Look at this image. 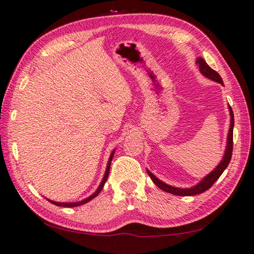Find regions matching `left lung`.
<instances>
[{
  "label": "left lung",
  "mask_w": 254,
  "mask_h": 254,
  "mask_svg": "<svg viewBox=\"0 0 254 254\" xmlns=\"http://www.w3.org/2000/svg\"><path fill=\"white\" fill-rule=\"evenodd\" d=\"M196 64L198 65V68H200V71L202 72V75H204L205 77H208V78H210V79H212L214 81H218V83L224 84L222 83V79H221L219 73H218L216 70L210 68L203 59L198 58V59L196 60ZM229 111H231V128H229V131H228L227 147H226V152H225V155H224V159H222V161L219 163V166H218L211 174H209L208 176H206L203 181L200 183V184H197L196 186L192 187V189H177V187L169 186V185L165 184V183H162L160 179L155 177L153 174L150 173V171L147 170V174H149V176L151 177L152 181H153L154 184L158 187H160L161 190H165V192L170 193V194H175V195H179V196H190V195L201 194V193L205 192L206 190H209L210 187L214 184V182H216L217 179L221 176V174L224 173V170L227 168V166L229 165V162H231V159H232L234 114H233V110L231 107H229Z\"/></svg>",
  "instance_id": "8db88e82"
}]
</instances>
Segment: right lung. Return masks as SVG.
Here are the masks:
<instances>
[{"mask_svg": "<svg viewBox=\"0 0 254 254\" xmlns=\"http://www.w3.org/2000/svg\"><path fill=\"white\" fill-rule=\"evenodd\" d=\"M114 153H115V152H112L111 155H110V159H109V162H108V166H107V170H105V174H104V177H103V179H102V183H101L100 186H99V189H97V190H95V193H94V194L91 195V196L87 197V198H85L84 201H80V202H75V203H59V202L50 201L51 203L56 204V205H58V206H67V208H73V206H78V205H81V204L86 203V202L91 201L92 198H94L95 196H97V195H99V193L101 192V190H102L103 186H104V184H105V182H107V179H108V176H109V171H110V165H111V160H112V158H114Z\"/></svg>", "mask_w": 254, "mask_h": 254, "instance_id": "add662e5", "label": "right lung"}]
</instances>
